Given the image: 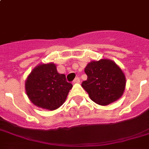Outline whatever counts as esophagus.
<instances>
[{"label": "esophagus", "mask_w": 149, "mask_h": 149, "mask_svg": "<svg viewBox=\"0 0 149 149\" xmlns=\"http://www.w3.org/2000/svg\"><path fill=\"white\" fill-rule=\"evenodd\" d=\"M79 82H80V79H79V77H77V78H75V79L72 81L73 84H79Z\"/></svg>", "instance_id": "1"}]
</instances>
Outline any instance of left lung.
Masks as SVG:
<instances>
[{"mask_svg": "<svg viewBox=\"0 0 149 149\" xmlns=\"http://www.w3.org/2000/svg\"><path fill=\"white\" fill-rule=\"evenodd\" d=\"M87 79L82 86L96 104L106 106L123 95L126 79L120 68L110 59L92 61L84 70Z\"/></svg>", "mask_w": 149, "mask_h": 149, "instance_id": "left-lung-1", "label": "left lung"}]
</instances>
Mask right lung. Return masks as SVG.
Masks as SVG:
<instances>
[{
	"mask_svg": "<svg viewBox=\"0 0 149 149\" xmlns=\"http://www.w3.org/2000/svg\"><path fill=\"white\" fill-rule=\"evenodd\" d=\"M72 85L64 74L57 72L52 63L34 68L25 81V91L36 106L53 111L63 105Z\"/></svg>",
	"mask_w": 149,
	"mask_h": 149,
	"instance_id": "right-lung-1",
	"label": "right lung"
}]
</instances>
